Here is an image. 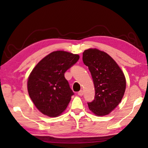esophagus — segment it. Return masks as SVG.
Returning <instances> with one entry per match:
<instances>
[{
    "mask_svg": "<svg viewBox=\"0 0 148 148\" xmlns=\"http://www.w3.org/2000/svg\"><path fill=\"white\" fill-rule=\"evenodd\" d=\"M83 94H84V92H83V90H80L79 92H78V95H79V96H82V95H83Z\"/></svg>",
    "mask_w": 148,
    "mask_h": 148,
    "instance_id": "esophagus-1",
    "label": "esophagus"
}]
</instances>
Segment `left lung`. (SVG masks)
<instances>
[{
    "instance_id": "obj_1",
    "label": "left lung",
    "mask_w": 148,
    "mask_h": 148,
    "mask_svg": "<svg viewBox=\"0 0 148 148\" xmlns=\"http://www.w3.org/2000/svg\"><path fill=\"white\" fill-rule=\"evenodd\" d=\"M83 61L88 67L95 86V99L88 102L95 115L109 114L118 106L126 89V79L120 67L106 53L88 49L83 53Z\"/></svg>"
}]
</instances>
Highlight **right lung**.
<instances>
[{
  "label": "right lung",
  "mask_w": 148,
  "mask_h": 148,
  "mask_svg": "<svg viewBox=\"0 0 148 148\" xmlns=\"http://www.w3.org/2000/svg\"><path fill=\"white\" fill-rule=\"evenodd\" d=\"M79 59V56L64 51H53L34 68L27 81L29 96L45 115L58 116L67 108L74 92L64 73Z\"/></svg>",
  "instance_id": "obj_1"
}]
</instances>
